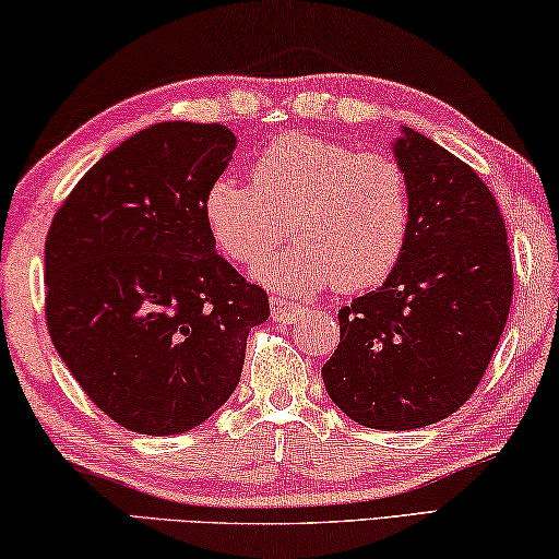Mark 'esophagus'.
I'll return each instance as SVG.
<instances>
[{
	"instance_id": "obj_1",
	"label": "esophagus",
	"mask_w": 559,
	"mask_h": 559,
	"mask_svg": "<svg viewBox=\"0 0 559 559\" xmlns=\"http://www.w3.org/2000/svg\"><path fill=\"white\" fill-rule=\"evenodd\" d=\"M270 309H272L274 322H282V324L297 322L299 314H301L299 305H295V301H287V299H280V297L270 299Z\"/></svg>"
}]
</instances>
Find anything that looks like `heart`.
<instances>
[{
  "instance_id": "b5f03b06",
  "label": "heart",
  "mask_w": 559,
  "mask_h": 559,
  "mask_svg": "<svg viewBox=\"0 0 559 559\" xmlns=\"http://www.w3.org/2000/svg\"><path fill=\"white\" fill-rule=\"evenodd\" d=\"M250 178L223 173L210 180L203 219L235 264L262 260L292 233L295 242L252 267L260 285L287 297H312L332 285L364 292L381 285L404 258L411 188L389 155L289 133L254 158Z\"/></svg>"
}]
</instances>
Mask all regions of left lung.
<instances>
[{
  "instance_id": "1",
  "label": "left lung",
  "mask_w": 559,
  "mask_h": 559,
  "mask_svg": "<svg viewBox=\"0 0 559 559\" xmlns=\"http://www.w3.org/2000/svg\"><path fill=\"white\" fill-rule=\"evenodd\" d=\"M391 151L411 188L404 258L342 309L322 379L356 424L408 431L455 414L480 383L508 322L512 262L478 173L406 126Z\"/></svg>"
}]
</instances>
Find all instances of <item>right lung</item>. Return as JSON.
Returning a JSON list of instances; mask_svg holds the SVG:
<instances>
[{
  "instance_id": "obj_1",
  "label": "right lung",
  "mask_w": 559,
  "mask_h": 559,
  "mask_svg": "<svg viewBox=\"0 0 559 559\" xmlns=\"http://www.w3.org/2000/svg\"><path fill=\"white\" fill-rule=\"evenodd\" d=\"M237 148L219 123L163 121L108 151L53 215L47 324L61 361L118 426L186 433L233 396L264 289L219 258L203 219Z\"/></svg>"
}]
</instances>
